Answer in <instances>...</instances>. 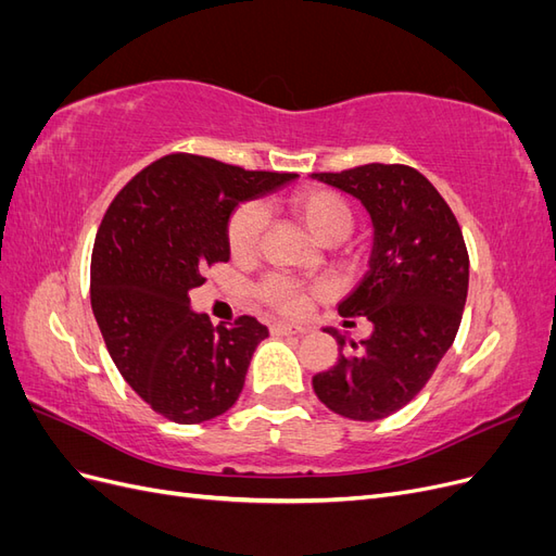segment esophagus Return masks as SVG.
I'll use <instances>...</instances> for the list:
<instances>
[{"label": "esophagus", "mask_w": 556, "mask_h": 556, "mask_svg": "<svg viewBox=\"0 0 556 556\" xmlns=\"http://www.w3.org/2000/svg\"><path fill=\"white\" fill-rule=\"evenodd\" d=\"M306 329L299 327V325H290V323H276L271 325V333L276 336H294V333H304Z\"/></svg>", "instance_id": "34e87169"}]
</instances>
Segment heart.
<instances>
[{"label": "heart", "instance_id": "heart-1", "mask_svg": "<svg viewBox=\"0 0 556 556\" xmlns=\"http://www.w3.org/2000/svg\"><path fill=\"white\" fill-rule=\"evenodd\" d=\"M290 208L299 217V223L304 225L317 241L331 237L336 231L348 233L352 227V213L348 204L343 197L331 190H299L290 199ZM264 225L266 211L262 204L252 201V204L241 206L229 220V248L237 252V255H250L260 243ZM260 294L282 313H299L301 306H304V292H301L299 285L280 274L264 278V282L260 285Z\"/></svg>", "mask_w": 556, "mask_h": 556}]
</instances>
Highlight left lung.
<instances>
[{
  "instance_id": "8db88e82",
  "label": "left lung",
  "mask_w": 556,
  "mask_h": 556,
  "mask_svg": "<svg viewBox=\"0 0 556 556\" xmlns=\"http://www.w3.org/2000/svg\"><path fill=\"white\" fill-rule=\"evenodd\" d=\"M311 178L355 197L374 225L368 271L339 304L374 333L357 357L341 355L313 376V390L329 410L376 422L413 401L450 350L466 306L468 252L457 217L413 166L376 162ZM325 331L341 352L343 336Z\"/></svg>"
}]
</instances>
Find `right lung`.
<instances>
[{
  "label": "right lung",
  "mask_w": 556,
  "mask_h": 556,
  "mask_svg": "<svg viewBox=\"0 0 556 556\" xmlns=\"http://www.w3.org/2000/svg\"><path fill=\"white\" fill-rule=\"evenodd\" d=\"M294 178L174 153L109 206L92 248V313L117 371L172 422H206L237 403L268 329L248 315L213 327L188 294L204 285L201 268L229 260L237 206Z\"/></svg>",
  "instance_id": "add662e5"
}]
</instances>
